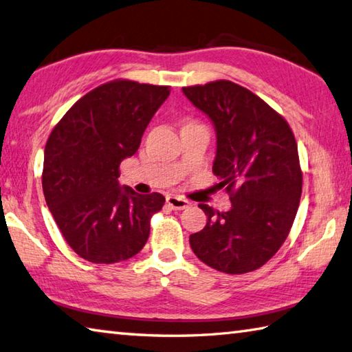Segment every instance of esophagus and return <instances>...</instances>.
Here are the masks:
<instances>
[{"mask_svg": "<svg viewBox=\"0 0 352 352\" xmlns=\"http://www.w3.org/2000/svg\"><path fill=\"white\" fill-rule=\"evenodd\" d=\"M166 203H168L169 206L172 209H175V210L186 209V208H189V204H190L188 200H184V198L178 197V195H168V197H166Z\"/></svg>", "mask_w": 352, "mask_h": 352, "instance_id": "obj_1", "label": "esophagus"}]
</instances>
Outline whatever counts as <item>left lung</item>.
<instances>
[{"instance_id": "8db88e82", "label": "left lung", "mask_w": 352, "mask_h": 352, "mask_svg": "<svg viewBox=\"0 0 352 352\" xmlns=\"http://www.w3.org/2000/svg\"><path fill=\"white\" fill-rule=\"evenodd\" d=\"M183 94L210 120L217 137L212 164L231 209L208 215L189 237L203 263L226 274L258 270L283 245L302 195L297 143L289 124L263 100L232 81L183 87Z\"/></svg>"}]
</instances>
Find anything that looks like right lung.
I'll use <instances>...</instances> for the list:
<instances>
[{"mask_svg":"<svg viewBox=\"0 0 352 352\" xmlns=\"http://www.w3.org/2000/svg\"><path fill=\"white\" fill-rule=\"evenodd\" d=\"M168 86L111 81L70 107L44 149L43 192L69 246L92 263H117L142 251L151 217L164 204L158 192L140 195L118 182Z\"/></svg>","mask_w":352,"mask_h":352,"instance_id":"add662e5","label":"right lung"}]
</instances>
